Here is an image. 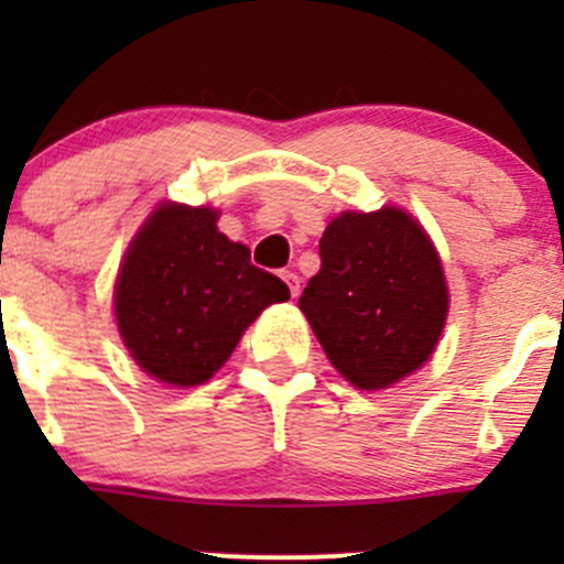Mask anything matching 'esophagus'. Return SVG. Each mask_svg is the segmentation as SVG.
I'll return each instance as SVG.
<instances>
[{
	"label": "esophagus",
	"instance_id": "1",
	"mask_svg": "<svg viewBox=\"0 0 564 564\" xmlns=\"http://www.w3.org/2000/svg\"><path fill=\"white\" fill-rule=\"evenodd\" d=\"M281 278H283V283L289 286V294H292V297H297V294H300V275H297V272H281Z\"/></svg>",
	"mask_w": 564,
	"mask_h": 564
}]
</instances>
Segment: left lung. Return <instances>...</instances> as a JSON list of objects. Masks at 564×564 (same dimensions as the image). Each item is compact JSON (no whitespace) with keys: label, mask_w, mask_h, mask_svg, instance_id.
<instances>
[{"label":"left lung","mask_w":564,"mask_h":564,"mask_svg":"<svg viewBox=\"0 0 564 564\" xmlns=\"http://www.w3.org/2000/svg\"><path fill=\"white\" fill-rule=\"evenodd\" d=\"M322 267L300 311L327 360L360 390L417 371L440 344L451 294L423 226L398 207L340 213L318 240Z\"/></svg>","instance_id":"8db88e82"}]
</instances>
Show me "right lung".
I'll list each match as a JSON object with an SVG mask.
<instances>
[{
  "mask_svg": "<svg viewBox=\"0 0 564 564\" xmlns=\"http://www.w3.org/2000/svg\"><path fill=\"white\" fill-rule=\"evenodd\" d=\"M218 209L163 202L130 242L113 286L117 327L139 368L172 388L204 384L289 286L218 231Z\"/></svg>",
  "mask_w": 564,
  "mask_h": 564,
  "instance_id": "add662e5",
  "label": "right lung"
}]
</instances>
